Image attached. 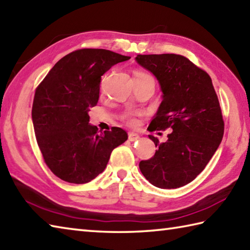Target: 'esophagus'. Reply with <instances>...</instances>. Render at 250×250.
Segmentation results:
<instances>
[{"label": "esophagus", "mask_w": 250, "mask_h": 250, "mask_svg": "<svg viewBox=\"0 0 250 250\" xmlns=\"http://www.w3.org/2000/svg\"><path fill=\"white\" fill-rule=\"evenodd\" d=\"M128 136H129V141H131V142H134V141L140 139V135L138 133H134V132H129Z\"/></svg>", "instance_id": "esophagus-1"}]
</instances>
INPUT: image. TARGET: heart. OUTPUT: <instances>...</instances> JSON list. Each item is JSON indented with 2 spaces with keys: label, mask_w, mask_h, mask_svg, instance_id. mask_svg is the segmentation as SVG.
Instances as JSON below:
<instances>
[{
  "label": "heart",
  "mask_w": 250,
  "mask_h": 250,
  "mask_svg": "<svg viewBox=\"0 0 250 250\" xmlns=\"http://www.w3.org/2000/svg\"><path fill=\"white\" fill-rule=\"evenodd\" d=\"M139 75H145V73H142V72L136 73V76H139ZM128 119H129V122H130L131 125H135V124H136V120H135L134 118H132L131 116H129V117H128Z\"/></svg>",
  "instance_id": "1"
}]
</instances>
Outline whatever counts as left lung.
<instances>
[{"label": "left lung", "instance_id": "1", "mask_svg": "<svg viewBox=\"0 0 250 250\" xmlns=\"http://www.w3.org/2000/svg\"><path fill=\"white\" fill-rule=\"evenodd\" d=\"M157 79L161 95L158 110L147 130L171 129L155 155L140 163L146 180L159 188L187 185L206 167L221 143L224 132L219 100L206 71L177 54H151L135 57Z\"/></svg>", "mask_w": 250, "mask_h": 250}]
</instances>
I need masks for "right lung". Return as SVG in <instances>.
<instances>
[{
	"instance_id": "right-lung-1",
	"label": "right lung",
	"mask_w": 250,
	"mask_h": 250,
	"mask_svg": "<svg viewBox=\"0 0 250 250\" xmlns=\"http://www.w3.org/2000/svg\"><path fill=\"white\" fill-rule=\"evenodd\" d=\"M130 60L103 48H83L58 61L34 94L32 122L44 161L69 183L83 184L105 170L111 151L128 140L125 130L99 131L89 124L102 76Z\"/></svg>"
}]
</instances>
